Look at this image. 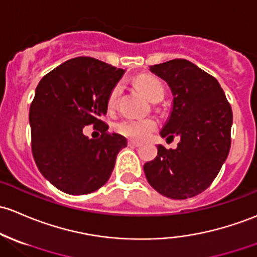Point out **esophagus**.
Listing matches in <instances>:
<instances>
[{"mask_svg":"<svg viewBox=\"0 0 257 257\" xmlns=\"http://www.w3.org/2000/svg\"><path fill=\"white\" fill-rule=\"evenodd\" d=\"M127 145L130 146V147H140L141 143L137 142V141H134V140H130L127 142Z\"/></svg>","mask_w":257,"mask_h":257,"instance_id":"obj_1","label":"esophagus"}]
</instances>
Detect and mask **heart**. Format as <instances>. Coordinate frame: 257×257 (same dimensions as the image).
<instances>
[{"label":"heart","instance_id":"obj_1","mask_svg":"<svg viewBox=\"0 0 257 257\" xmlns=\"http://www.w3.org/2000/svg\"><path fill=\"white\" fill-rule=\"evenodd\" d=\"M136 85L145 93V95L154 103L161 101L164 98V87H163L162 82L157 79L156 77L147 76V74H142V76L136 78ZM121 92V84L118 83L115 85L109 93L107 96V109L111 110L116 105V101L118 95ZM157 128V122L152 118H128V120L122 121L117 125L118 134L123 135V136L128 137L131 140L143 141L151 136Z\"/></svg>","mask_w":257,"mask_h":257}]
</instances>
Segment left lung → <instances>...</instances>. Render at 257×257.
Masks as SVG:
<instances>
[{
	"mask_svg": "<svg viewBox=\"0 0 257 257\" xmlns=\"http://www.w3.org/2000/svg\"><path fill=\"white\" fill-rule=\"evenodd\" d=\"M173 93V111L162 137L180 136L176 150L158 146V156L143 167L156 191L174 200L203 192L216 179L231 145L233 111L213 76L184 59L150 66Z\"/></svg>",
	"mask_w": 257,
	"mask_h": 257,
	"instance_id": "8db88e82",
	"label": "left lung"
}]
</instances>
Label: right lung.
<instances>
[{"mask_svg": "<svg viewBox=\"0 0 257 257\" xmlns=\"http://www.w3.org/2000/svg\"><path fill=\"white\" fill-rule=\"evenodd\" d=\"M125 71L93 57H74L41 78L30 104L32 152L40 173L61 191L85 195L109 180L127 141L107 132V96ZM102 132L83 135L84 125Z\"/></svg>", "mask_w": 257, "mask_h": 257, "instance_id": "1", "label": "right lung"}]
</instances>
